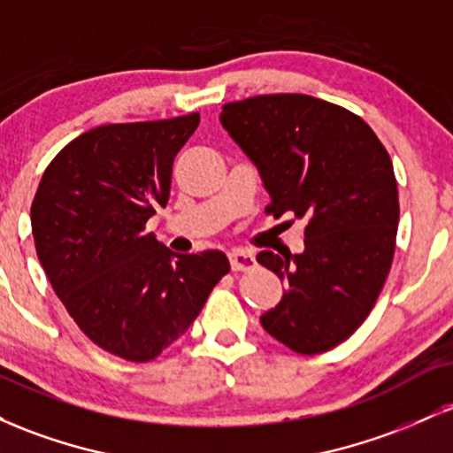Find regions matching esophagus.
<instances>
[{
    "label": "esophagus",
    "instance_id": "obj_1",
    "mask_svg": "<svg viewBox=\"0 0 453 453\" xmlns=\"http://www.w3.org/2000/svg\"><path fill=\"white\" fill-rule=\"evenodd\" d=\"M230 266L234 273H249L256 268V257L249 251H234L230 253Z\"/></svg>",
    "mask_w": 453,
    "mask_h": 453
}]
</instances>
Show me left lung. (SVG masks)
Instances as JSON below:
<instances>
[{"label":"left lung","mask_w":453,"mask_h":453,"mask_svg":"<svg viewBox=\"0 0 453 453\" xmlns=\"http://www.w3.org/2000/svg\"><path fill=\"white\" fill-rule=\"evenodd\" d=\"M221 123L262 174L266 212L306 219L304 251H262L288 285L262 326L303 356L347 341L375 306L396 251L392 159L362 117L303 93L223 104Z\"/></svg>","instance_id":"8db88e82"}]
</instances>
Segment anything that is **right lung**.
I'll return each mask as SVG.
<instances>
[{
  "label": "right lung",
  "mask_w": 453,
  "mask_h": 453,
  "mask_svg": "<svg viewBox=\"0 0 453 453\" xmlns=\"http://www.w3.org/2000/svg\"><path fill=\"white\" fill-rule=\"evenodd\" d=\"M197 126L191 112L89 129L46 165L31 202L55 294L97 347L127 362L155 360L183 336L230 273L221 251L174 256L144 232L168 204L174 157Z\"/></svg>",
  "instance_id": "1"
}]
</instances>
